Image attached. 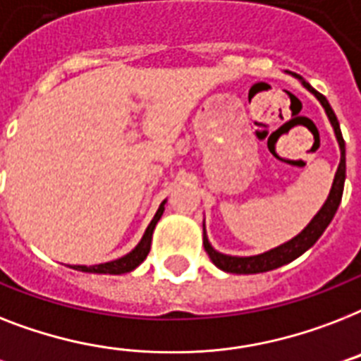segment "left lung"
Returning <instances> with one entry per match:
<instances>
[{"label":"left lung","instance_id":"left-lung-1","mask_svg":"<svg viewBox=\"0 0 361 361\" xmlns=\"http://www.w3.org/2000/svg\"><path fill=\"white\" fill-rule=\"evenodd\" d=\"M295 78L304 85V89L310 90L321 102V105L324 107V113H326L328 120H330V124L334 128L336 139H338L341 159H339L338 171H336V176H334L332 189L328 192V198L324 200L323 207L317 211V215L313 216L310 224L298 235H295L287 243L280 245V247L271 248V250L257 254V256H228V254L215 250V248L211 247L209 239H207L206 222H204V248H206L207 256L213 262V265L219 267L224 272H231V274H257V272L272 271V269H278V267L286 265V263H291L293 259L302 256L304 252L310 250L317 243V239L323 235V231L332 222L334 215H336V211H338L339 204H341L343 187H345V140H343L341 128H339L336 113H334L330 104H328V99L323 94H319L317 90L313 89L310 83H306L300 75H295Z\"/></svg>","mask_w":361,"mask_h":361}]
</instances>
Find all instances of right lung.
I'll list each match as a JSON object with an SVG mask.
<instances>
[{"instance_id": "right-lung-1", "label": "right lung", "mask_w": 361, "mask_h": 361, "mask_svg": "<svg viewBox=\"0 0 361 361\" xmlns=\"http://www.w3.org/2000/svg\"><path fill=\"white\" fill-rule=\"evenodd\" d=\"M165 204L166 200L161 202V206L157 207V211H155L154 219H152V222L148 224V228H146L145 235H142L139 245H137L130 254H126V256L118 257V259H113V262L99 263V265H92V267L74 265V267H70V269H75V271H81V272H92V274H126V272H131L133 269H137L140 263L145 262L146 256H148V252H150L152 235H154L155 224L159 222L161 215H163V211H165Z\"/></svg>"}]
</instances>
